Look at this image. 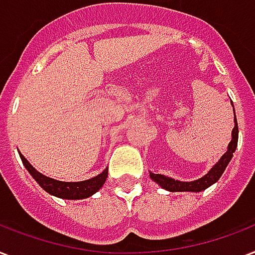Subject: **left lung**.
Instances as JSON below:
<instances>
[{
  "mask_svg": "<svg viewBox=\"0 0 255 255\" xmlns=\"http://www.w3.org/2000/svg\"><path fill=\"white\" fill-rule=\"evenodd\" d=\"M233 110H234V105H233ZM237 143H238V124H237L236 112H234V128L232 130V141L229 142L226 153L221 157L220 161L216 165H213L212 169L208 171V174H205L201 178L195 179V181L185 182V181H178V179L171 178V177H167V175L154 174V173L150 171V178L167 191H193V193H198V191L205 190L209 186H212L213 183H216L221 178V175L224 174L225 169L230 162V159L233 158V153L236 151Z\"/></svg>",
  "mask_w": 255,
  "mask_h": 255,
  "instance_id": "1",
  "label": "left lung"
}]
</instances>
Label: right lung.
<instances>
[{
    "mask_svg": "<svg viewBox=\"0 0 255 255\" xmlns=\"http://www.w3.org/2000/svg\"><path fill=\"white\" fill-rule=\"evenodd\" d=\"M18 154L21 157L23 166L26 167L29 174L35 179V182L38 183L39 186L42 187L43 190L49 193L50 195L58 197L62 199H85L92 197L94 193L100 190L101 187L104 186L106 178H108V167L105 170L100 173L93 178L85 179V181H78V182H64V181H58V179L50 178L35 170L34 167L31 166V163L23 157L18 150Z\"/></svg>",
    "mask_w": 255,
    "mask_h": 255,
    "instance_id": "right-lung-1",
    "label": "right lung"
}]
</instances>
